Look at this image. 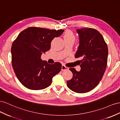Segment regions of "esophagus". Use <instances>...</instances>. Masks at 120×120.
Returning a JSON list of instances; mask_svg holds the SVG:
<instances>
[{"label": "esophagus", "mask_w": 120, "mask_h": 120, "mask_svg": "<svg viewBox=\"0 0 120 120\" xmlns=\"http://www.w3.org/2000/svg\"><path fill=\"white\" fill-rule=\"evenodd\" d=\"M68 69H69V68L65 66V65H62V68H61V70H62V71L66 70H68Z\"/></svg>", "instance_id": "34e87169"}]
</instances>
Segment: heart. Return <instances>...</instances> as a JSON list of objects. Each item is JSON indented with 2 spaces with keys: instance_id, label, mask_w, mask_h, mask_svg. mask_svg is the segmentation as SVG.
Instances as JSON below:
<instances>
[{
  "instance_id": "obj_1",
  "label": "heart",
  "mask_w": 120,
  "mask_h": 120,
  "mask_svg": "<svg viewBox=\"0 0 120 120\" xmlns=\"http://www.w3.org/2000/svg\"><path fill=\"white\" fill-rule=\"evenodd\" d=\"M64 39H74L75 36L73 33L70 30H67L64 35Z\"/></svg>"
}]
</instances>
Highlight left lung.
I'll return each instance as SVG.
<instances>
[{"mask_svg":"<svg viewBox=\"0 0 120 120\" xmlns=\"http://www.w3.org/2000/svg\"><path fill=\"white\" fill-rule=\"evenodd\" d=\"M79 36V46L75 58H82L80 70L74 68L72 79L67 81L68 87L76 93L90 91L97 86L103 76L107 66L108 49L102 36L97 30L84 28L76 30Z\"/></svg>","mask_w":120,"mask_h":120,"instance_id":"8db88e82","label":"left lung"}]
</instances>
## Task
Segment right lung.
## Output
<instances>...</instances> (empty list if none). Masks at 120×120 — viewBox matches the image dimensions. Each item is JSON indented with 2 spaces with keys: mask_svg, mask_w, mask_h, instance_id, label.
I'll return each mask as SVG.
<instances>
[{
  "mask_svg": "<svg viewBox=\"0 0 120 120\" xmlns=\"http://www.w3.org/2000/svg\"><path fill=\"white\" fill-rule=\"evenodd\" d=\"M64 31L30 27L20 33L13 42L12 67L24 86L30 90H41L52 83L53 77L60 71L62 65L59 62L49 64L41 57L50 50L52 41Z\"/></svg>",
  "mask_w": 120,
  "mask_h": 120,
  "instance_id": "add662e5",
  "label": "right lung"
}]
</instances>
